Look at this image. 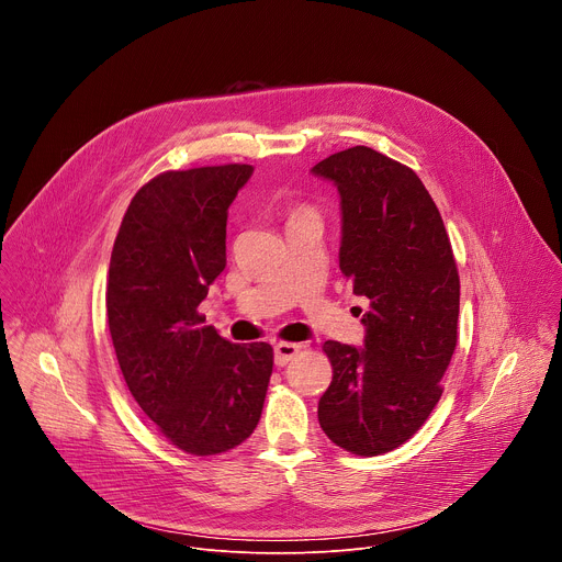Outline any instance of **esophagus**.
<instances>
[{
	"label": "esophagus",
	"mask_w": 562,
	"mask_h": 562,
	"mask_svg": "<svg viewBox=\"0 0 562 562\" xmlns=\"http://www.w3.org/2000/svg\"><path fill=\"white\" fill-rule=\"evenodd\" d=\"M273 353H276V364L284 367V364H289L300 353V345H295V342H278L273 347Z\"/></svg>",
	"instance_id": "34e87169"
}]
</instances>
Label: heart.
Here are the masks:
<instances>
[{
    "label": "heart",
    "mask_w": 562,
    "mask_h": 562,
    "mask_svg": "<svg viewBox=\"0 0 562 562\" xmlns=\"http://www.w3.org/2000/svg\"><path fill=\"white\" fill-rule=\"evenodd\" d=\"M302 215H315V211L308 204H295L289 213V217H302Z\"/></svg>",
    "instance_id": "1"
}]
</instances>
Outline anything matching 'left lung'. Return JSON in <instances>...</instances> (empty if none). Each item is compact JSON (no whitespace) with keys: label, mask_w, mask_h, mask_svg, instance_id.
Here are the masks:
<instances>
[{"label":"left lung","mask_w":562,"mask_h":562,"mask_svg":"<svg viewBox=\"0 0 562 562\" xmlns=\"http://www.w3.org/2000/svg\"><path fill=\"white\" fill-rule=\"evenodd\" d=\"M313 173L338 184L340 271L369 297L364 349L323 345L334 378L317 420L345 451L380 456L405 445L442 395L458 345V267L440 211L409 167L353 146Z\"/></svg>","instance_id":"1"}]
</instances>
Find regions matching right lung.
<instances>
[{"instance_id": "add662e5", "label": "right lung", "mask_w": 562, "mask_h": 562, "mask_svg": "<svg viewBox=\"0 0 562 562\" xmlns=\"http://www.w3.org/2000/svg\"><path fill=\"white\" fill-rule=\"evenodd\" d=\"M254 167L165 171L131 200L111 254L106 315L139 409L173 447L217 456L260 423L267 342L231 345L198 311L226 267V211Z\"/></svg>"}]
</instances>
